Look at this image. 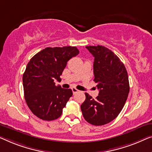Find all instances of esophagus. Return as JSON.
I'll use <instances>...</instances> for the list:
<instances>
[{
    "label": "esophagus",
    "mask_w": 152,
    "mask_h": 152,
    "mask_svg": "<svg viewBox=\"0 0 152 152\" xmlns=\"http://www.w3.org/2000/svg\"><path fill=\"white\" fill-rule=\"evenodd\" d=\"M72 91H73V94H76V93H77V92H78V89H77L76 88H75V87H72Z\"/></svg>",
    "instance_id": "34e87169"
}]
</instances>
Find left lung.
<instances>
[{
	"mask_svg": "<svg viewBox=\"0 0 152 152\" xmlns=\"http://www.w3.org/2000/svg\"><path fill=\"white\" fill-rule=\"evenodd\" d=\"M86 48L94 57V81L99 94L94 99L85 93L81 111L89 123L103 125L116 118L123 110L129 92V78L124 64L110 50L102 45Z\"/></svg>",
	"mask_w": 152,
	"mask_h": 152,
	"instance_id": "1",
	"label": "left lung"
}]
</instances>
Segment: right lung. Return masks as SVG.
<instances>
[{"label": "right lung", "instance_id": "obj_1", "mask_svg": "<svg viewBox=\"0 0 152 152\" xmlns=\"http://www.w3.org/2000/svg\"><path fill=\"white\" fill-rule=\"evenodd\" d=\"M79 54L76 47L47 48L31 58L23 76L25 101L33 114L44 121L61 116L69 98L71 89L55 85L67 61Z\"/></svg>", "mask_w": 152, "mask_h": 152}]
</instances>
